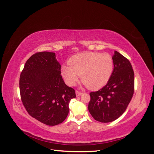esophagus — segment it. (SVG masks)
Returning <instances> with one entry per match:
<instances>
[{
	"label": "esophagus",
	"instance_id": "obj_1",
	"mask_svg": "<svg viewBox=\"0 0 154 154\" xmlns=\"http://www.w3.org/2000/svg\"><path fill=\"white\" fill-rule=\"evenodd\" d=\"M82 94H83V92H80V91H76V96H80Z\"/></svg>",
	"mask_w": 154,
	"mask_h": 154
}]
</instances>
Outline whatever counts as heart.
<instances>
[{
    "instance_id": "heart-1",
    "label": "heart",
    "mask_w": 154,
    "mask_h": 154,
    "mask_svg": "<svg viewBox=\"0 0 154 154\" xmlns=\"http://www.w3.org/2000/svg\"><path fill=\"white\" fill-rule=\"evenodd\" d=\"M62 67V74L70 86L75 85L80 76L82 82L90 89L105 85L114 71V60L109 54L85 52L73 56Z\"/></svg>"
}]
</instances>
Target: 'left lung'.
Wrapping results in <instances>:
<instances>
[{
    "label": "left lung",
    "instance_id": "8db88e82",
    "mask_svg": "<svg viewBox=\"0 0 154 154\" xmlns=\"http://www.w3.org/2000/svg\"><path fill=\"white\" fill-rule=\"evenodd\" d=\"M114 71L106 85L90 92L88 105L95 120L109 123L117 119L127 109L134 92V72L129 60L115 51Z\"/></svg>",
    "mask_w": 154,
    "mask_h": 154
}]
</instances>
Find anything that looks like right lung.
Listing matches in <instances>:
<instances>
[{"mask_svg": "<svg viewBox=\"0 0 154 154\" xmlns=\"http://www.w3.org/2000/svg\"><path fill=\"white\" fill-rule=\"evenodd\" d=\"M19 87L22 104L28 114L49 126L66 119L70 101L76 97L74 88L63 80L55 53L47 51L36 53L27 60Z\"/></svg>", "mask_w": 154, "mask_h": 154, "instance_id": "add662e5", "label": "right lung"}]
</instances>
